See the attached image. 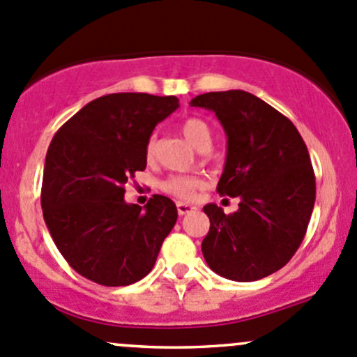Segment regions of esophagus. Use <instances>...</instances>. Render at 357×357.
Returning a JSON list of instances; mask_svg holds the SVG:
<instances>
[{"label": "esophagus", "mask_w": 357, "mask_h": 357, "mask_svg": "<svg viewBox=\"0 0 357 357\" xmlns=\"http://www.w3.org/2000/svg\"><path fill=\"white\" fill-rule=\"evenodd\" d=\"M194 210H196V206H192V204H189V203H177L178 215H187V213H190V211H194Z\"/></svg>", "instance_id": "obj_1"}]
</instances>
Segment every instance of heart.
Wrapping results in <instances>:
<instances>
[{
	"instance_id": "b5f03b06",
	"label": "heart",
	"mask_w": 357,
	"mask_h": 357,
	"mask_svg": "<svg viewBox=\"0 0 357 357\" xmlns=\"http://www.w3.org/2000/svg\"><path fill=\"white\" fill-rule=\"evenodd\" d=\"M182 133L196 149L210 147L211 128L204 119L187 118L182 123ZM154 154H156V140L151 139L146 146V158L149 161L154 160ZM201 185H203V182L197 177H172L163 183V189L174 196L182 197V199H189L196 194L197 189H201Z\"/></svg>"
}]
</instances>
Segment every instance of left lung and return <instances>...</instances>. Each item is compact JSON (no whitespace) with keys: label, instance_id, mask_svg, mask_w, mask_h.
Wrapping results in <instances>:
<instances>
[{"label":"left lung","instance_id":"obj_1","mask_svg":"<svg viewBox=\"0 0 357 357\" xmlns=\"http://www.w3.org/2000/svg\"><path fill=\"white\" fill-rule=\"evenodd\" d=\"M213 111L227 137L217 190L239 197L238 211L203 208L210 231L201 243L218 276L248 283L276 273L298 250L316 201L309 151L294 123L243 90L210 91L190 100Z\"/></svg>","mask_w":357,"mask_h":357}]
</instances>
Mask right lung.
<instances>
[{
    "instance_id": "obj_1",
    "label": "right lung",
    "mask_w": 357,
    "mask_h": 357,
    "mask_svg": "<svg viewBox=\"0 0 357 357\" xmlns=\"http://www.w3.org/2000/svg\"><path fill=\"white\" fill-rule=\"evenodd\" d=\"M178 98L111 93L88 102L55 133L45 160L41 208L59 252L86 280L126 287L151 273L177 206L154 194L144 210L125 183L144 172L146 146Z\"/></svg>"
}]
</instances>
